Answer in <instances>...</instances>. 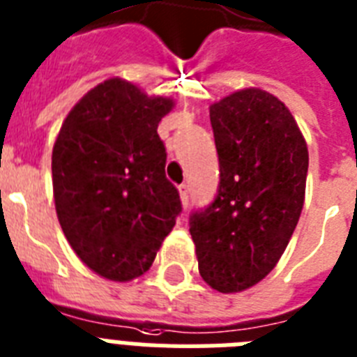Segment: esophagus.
Returning a JSON list of instances; mask_svg holds the SVG:
<instances>
[{
    "mask_svg": "<svg viewBox=\"0 0 357 357\" xmlns=\"http://www.w3.org/2000/svg\"><path fill=\"white\" fill-rule=\"evenodd\" d=\"M179 196H181V202H183V205L187 207L188 199H190V188H188L187 183L179 185Z\"/></svg>",
    "mask_w": 357,
    "mask_h": 357,
    "instance_id": "obj_1",
    "label": "esophagus"
}]
</instances>
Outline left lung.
Segmentation results:
<instances>
[{
	"label": "left lung",
	"mask_w": 357,
	"mask_h": 357,
	"mask_svg": "<svg viewBox=\"0 0 357 357\" xmlns=\"http://www.w3.org/2000/svg\"><path fill=\"white\" fill-rule=\"evenodd\" d=\"M220 181L207 207L188 216L202 279L242 291L277 266L304 204L308 149L289 109L262 89L211 106Z\"/></svg>",
	"instance_id": "1"
}]
</instances>
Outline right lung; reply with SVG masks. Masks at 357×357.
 Returning a JSON list of instances; mask_svg holds the SVG:
<instances>
[{"instance_id":"obj_1","label":"right lung","mask_w":357,"mask_h":357,"mask_svg":"<svg viewBox=\"0 0 357 357\" xmlns=\"http://www.w3.org/2000/svg\"><path fill=\"white\" fill-rule=\"evenodd\" d=\"M170 98L109 78L84 95L53 149L56 214L78 259L109 280L152 266L183 207L165 174L159 121Z\"/></svg>"}]
</instances>
